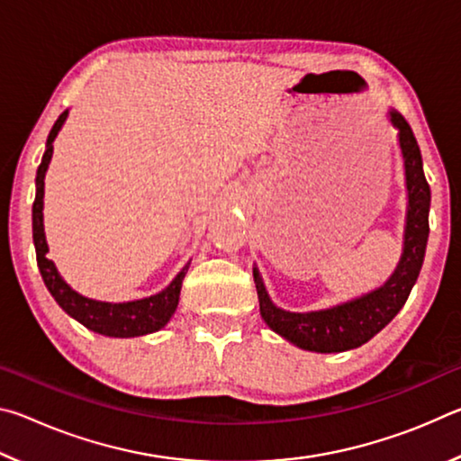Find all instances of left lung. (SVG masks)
Wrapping results in <instances>:
<instances>
[{
  "label": "left lung",
  "mask_w": 461,
  "mask_h": 461,
  "mask_svg": "<svg viewBox=\"0 0 461 461\" xmlns=\"http://www.w3.org/2000/svg\"><path fill=\"white\" fill-rule=\"evenodd\" d=\"M386 118L396 130L399 140L404 185H407V217H404L402 254L393 275L384 285L364 293L354 299L338 303V305L294 313L276 307L264 286L260 270L254 268V283L258 291L260 315L272 331L291 341L293 346L317 354L348 352L370 341L374 335L393 321L396 313L407 303L411 288L423 267L425 248L429 238V205H431V189L423 173L419 144L407 120L388 109Z\"/></svg>",
  "instance_id": "8db88e82"
}]
</instances>
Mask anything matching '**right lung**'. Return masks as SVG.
Returning a JSON list of instances; mask_svg holds the SVG:
<instances>
[{
  "instance_id": "add662e5",
  "label": "right lung",
  "mask_w": 461,
  "mask_h": 461,
  "mask_svg": "<svg viewBox=\"0 0 461 461\" xmlns=\"http://www.w3.org/2000/svg\"><path fill=\"white\" fill-rule=\"evenodd\" d=\"M68 118V109L59 115V120L54 122V126L46 140V150L42 156L41 167L36 170V197L32 205V238L36 248V260L38 268L49 293L54 296V301L59 303V307L65 311L68 317H73L75 321L87 327V330L107 335V338H140V335L154 333L165 327L170 317L175 315L178 296H181L183 278L189 270L186 262L183 270L173 278L167 288H162L160 293L144 296V299L126 301V303H107L89 299L81 293H77L75 288L60 276V272L54 267V262L46 258L49 254V244H46V233H44V176L49 165L52 160V142L57 140L60 128L65 126Z\"/></svg>"
}]
</instances>
